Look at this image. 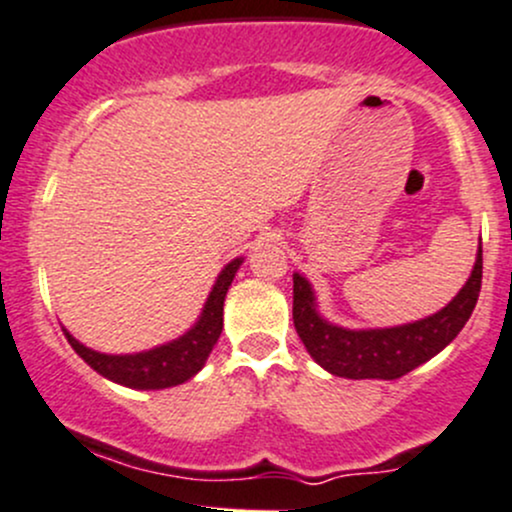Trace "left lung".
I'll return each mask as SVG.
<instances>
[{
	"instance_id": "left-lung-1",
	"label": "left lung",
	"mask_w": 512,
	"mask_h": 512,
	"mask_svg": "<svg viewBox=\"0 0 512 512\" xmlns=\"http://www.w3.org/2000/svg\"><path fill=\"white\" fill-rule=\"evenodd\" d=\"M481 277L483 250L478 247L469 282L437 314L414 324L351 331L328 324L316 311L311 284L301 274H294V328L311 358L331 375L351 380H397L444 351L459 336L478 301Z\"/></svg>"
}]
</instances>
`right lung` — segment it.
Listing matches in <instances>:
<instances>
[{
    "instance_id": "right-lung-1",
    "label": "right lung",
    "mask_w": 512,
    "mask_h": 512,
    "mask_svg": "<svg viewBox=\"0 0 512 512\" xmlns=\"http://www.w3.org/2000/svg\"><path fill=\"white\" fill-rule=\"evenodd\" d=\"M242 265V257L228 262L223 272L215 279L211 294H208L206 306L201 311V319L196 321L184 336L176 341L164 343V346L152 348V351L129 353V355H107L75 341L66 331L68 343L73 351L85 360L93 370H98L102 378L120 383L134 390H164L191 380L198 370L206 365L208 355L218 343L220 331H223V301L228 287L233 284L235 272Z\"/></svg>"
}]
</instances>
